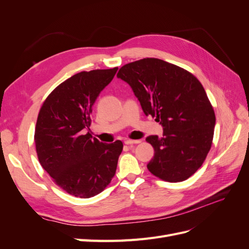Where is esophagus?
<instances>
[{"instance_id": "obj_1", "label": "esophagus", "mask_w": 249, "mask_h": 249, "mask_svg": "<svg viewBox=\"0 0 249 249\" xmlns=\"http://www.w3.org/2000/svg\"><path fill=\"white\" fill-rule=\"evenodd\" d=\"M141 140H132V139H126L124 141V143L126 145H131V144H138V143H140Z\"/></svg>"}]
</instances>
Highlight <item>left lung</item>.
<instances>
[{
	"label": "left lung",
	"instance_id": "8db88e82",
	"mask_svg": "<svg viewBox=\"0 0 249 249\" xmlns=\"http://www.w3.org/2000/svg\"><path fill=\"white\" fill-rule=\"evenodd\" d=\"M117 77L138 97L146 116L163 125V137H146L154 158L147 169L170 183L183 182L205 162L213 143L215 112L198 79L178 65L144 58L120 67Z\"/></svg>",
	"mask_w": 249,
	"mask_h": 249
}]
</instances>
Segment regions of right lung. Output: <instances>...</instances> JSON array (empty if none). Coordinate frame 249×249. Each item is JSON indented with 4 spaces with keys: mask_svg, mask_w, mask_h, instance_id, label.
Instances as JSON below:
<instances>
[{
    "mask_svg": "<svg viewBox=\"0 0 249 249\" xmlns=\"http://www.w3.org/2000/svg\"><path fill=\"white\" fill-rule=\"evenodd\" d=\"M117 70L73 74L53 90L39 110L34 134L39 163L57 186L73 196L92 197L115 176L123 142L102 143L84 130L91 124L96 97Z\"/></svg>",
    "mask_w": 249,
    "mask_h": 249,
    "instance_id": "obj_1",
    "label": "right lung"
}]
</instances>
